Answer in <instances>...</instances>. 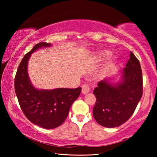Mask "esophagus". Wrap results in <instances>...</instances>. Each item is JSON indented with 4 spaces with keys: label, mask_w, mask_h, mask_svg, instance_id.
Segmentation results:
<instances>
[{
    "label": "esophagus",
    "mask_w": 157,
    "mask_h": 157,
    "mask_svg": "<svg viewBox=\"0 0 157 157\" xmlns=\"http://www.w3.org/2000/svg\"><path fill=\"white\" fill-rule=\"evenodd\" d=\"M90 87L88 84H84L82 85V93L83 94H86L87 93H89L90 91Z\"/></svg>",
    "instance_id": "esophagus-1"
}]
</instances>
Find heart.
I'll use <instances>...</instances> for the list:
<instances>
[{"mask_svg": "<svg viewBox=\"0 0 157 157\" xmlns=\"http://www.w3.org/2000/svg\"><path fill=\"white\" fill-rule=\"evenodd\" d=\"M109 52L108 51H106V50H101V51L98 52V56H97L98 59L99 60L102 59L103 58H105L106 56H107V55H109ZM111 63H112V60L109 59L107 61V63H106V65H105V68H104V70H103V71L107 70L108 68H109L110 66L111 65Z\"/></svg>", "mask_w": 157, "mask_h": 157, "instance_id": "1", "label": "heart"}]
</instances>
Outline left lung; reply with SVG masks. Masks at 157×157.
<instances>
[{"label": "left lung", "instance_id": "8db88e82", "mask_svg": "<svg viewBox=\"0 0 157 157\" xmlns=\"http://www.w3.org/2000/svg\"><path fill=\"white\" fill-rule=\"evenodd\" d=\"M94 94L96 102L93 114L98 124L111 128L128 121L143 95L142 70L136 56L130 52L121 82L112 84L107 79L100 81Z\"/></svg>", "mask_w": 157, "mask_h": 157}]
</instances>
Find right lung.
<instances>
[{"label": "right lung", "mask_w": 157, "mask_h": 157, "mask_svg": "<svg viewBox=\"0 0 157 157\" xmlns=\"http://www.w3.org/2000/svg\"><path fill=\"white\" fill-rule=\"evenodd\" d=\"M50 46L45 42L36 44L21 60L14 79L15 93L23 113L31 123L45 129L56 128L64 122L82 90L81 87L38 90L31 84L28 73L31 54L42 47Z\"/></svg>", "instance_id": "obj_1"}]
</instances>
